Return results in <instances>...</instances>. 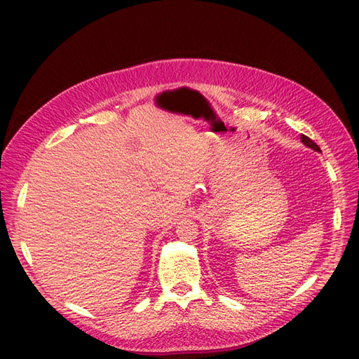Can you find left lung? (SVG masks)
Wrapping results in <instances>:
<instances>
[{
    "label": "left lung",
    "mask_w": 359,
    "mask_h": 359,
    "mask_svg": "<svg viewBox=\"0 0 359 359\" xmlns=\"http://www.w3.org/2000/svg\"><path fill=\"white\" fill-rule=\"evenodd\" d=\"M301 142H303L306 147H309V148H311L314 151H318V153H322V149H320V147L313 140H310L309 137H306L303 134H301Z\"/></svg>",
    "instance_id": "8db88e82"
}]
</instances>
